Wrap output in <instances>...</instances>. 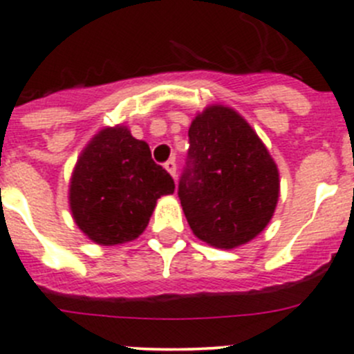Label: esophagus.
<instances>
[{"mask_svg":"<svg viewBox=\"0 0 354 354\" xmlns=\"http://www.w3.org/2000/svg\"><path fill=\"white\" fill-rule=\"evenodd\" d=\"M164 167H166L171 176L176 178V162H174V159H169L167 162H164Z\"/></svg>","mask_w":354,"mask_h":354,"instance_id":"34e87169","label":"esophagus"}]
</instances>
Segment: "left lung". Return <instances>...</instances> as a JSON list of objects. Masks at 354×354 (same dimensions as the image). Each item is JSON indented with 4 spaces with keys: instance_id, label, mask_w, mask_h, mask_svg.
<instances>
[{
    "instance_id": "8db88e82",
    "label": "left lung",
    "mask_w": 354,
    "mask_h": 354,
    "mask_svg": "<svg viewBox=\"0 0 354 354\" xmlns=\"http://www.w3.org/2000/svg\"><path fill=\"white\" fill-rule=\"evenodd\" d=\"M187 166L178 185L192 232L219 249L259 235L279 201V169L233 109L212 105L192 121Z\"/></svg>"
}]
</instances>
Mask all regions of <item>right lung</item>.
<instances>
[{
  "label": "right lung",
  "mask_w": 354,
  "mask_h": 354,
  "mask_svg": "<svg viewBox=\"0 0 354 354\" xmlns=\"http://www.w3.org/2000/svg\"><path fill=\"white\" fill-rule=\"evenodd\" d=\"M174 181L153 162L149 145L124 126L105 128L82 150L71 180V211L88 239L100 245L142 235L160 195Z\"/></svg>",
  "instance_id": "add662e5"
}]
</instances>
